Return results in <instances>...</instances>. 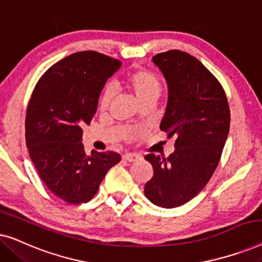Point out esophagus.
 Segmentation results:
<instances>
[{"instance_id":"obj_1","label":"esophagus","mask_w":262,"mask_h":262,"mask_svg":"<svg viewBox=\"0 0 262 262\" xmlns=\"http://www.w3.org/2000/svg\"><path fill=\"white\" fill-rule=\"evenodd\" d=\"M139 159L138 155H135V154H126V155H123V160L127 161V162H135Z\"/></svg>"}]
</instances>
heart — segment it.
<instances>
[{
	"instance_id": "1",
	"label": "heart",
	"mask_w": 262,
	"mask_h": 262,
	"mask_svg": "<svg viewBox=\"0 0 262 262\" xmlns=\"http://www.w3.org/2000/svg\"><path fill=\"white\" fill-rule=\"evenodd\" d=\"M125 84L137 96L139 101L143 102L148 99H159L162 92V84L160 78L152 71L146 69H135L125 77ZM114 93L111 87H106L101 93L99 100V108L106 111L111 101L113 100Z\"/></svg>"
}]
</instances>
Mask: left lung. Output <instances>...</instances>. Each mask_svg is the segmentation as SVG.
Listing matches in <instances>:
<instances>
[{"label":"left lung","mask_w":262,"mask_h":262,"mask_svg":"<svg viewBox=\"0 0 262 262\" xmlns=\"http://www.w3.org/2000/svg\"><path fill=\"white\" fill-rule=\"evenodd\" d=\"M168 83V103L161 131L175 137L168 157L149 154L154 175L144 194L164 209L184 205L205 187L220 162L230 108L220 81L195 57L180 50L154 56Z\"/></svg>","instance_id":"8db88e82"}]
</instances>
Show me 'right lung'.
<instances>
[{"label": "right lung", "instance_id": "obj_1", "mask_svg": "<svg viewBox=\"0 0 262 262\" xmlns=\"http://www.w3.org/2000/svg\"><path fill=\"white\" fill-rule=\"evenodd\" d=\"M120 62L96 51L66 57L39 78L27 105L26 144L46 187L69 204L91 200L107 171L121 160L113 151L88 156L82 127L91 124L107 78Z\"/></svg>", "mask_w": 262, "mask_h": 262}]
</instances>
